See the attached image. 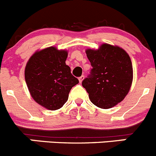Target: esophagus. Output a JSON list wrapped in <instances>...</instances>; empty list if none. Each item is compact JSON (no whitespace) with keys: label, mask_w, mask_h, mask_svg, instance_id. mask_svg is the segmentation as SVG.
Returning a JSON list of instances; mask_svg holds the SVG:
<instances>
[{"label":"esophagus","mask_w":156,"mask_h":156,"mask_svg":"<svg viewBox=\"0 0 156 156\" xmlns=\"http://www.w3.org/2000/svg\"><path fill=\"white\" fill-rule=\"evenodd\" d=\"M84 80V76H81L80 77H79V81H80V83H81L82 82H83V80Z\"/></svg>","instance_id":"34e87169"}]
</instances>
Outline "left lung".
Masks as SVG:
<instances>
[{
	"label": "left lung",
	"instance_id": "obj_1",
	"mask_svg": "<svg viewBox=\"0 0 156 156\" xmlns=\"http://www.w3.org/2000/svg\"><path fill=\"white\" fill-rule=\"evenodd\" d=\"M92 65L91 73L82 83L90 101L97 107L108 109L122 101L133 82L130 56L119 46L101 44L98 49H86Z\"/></svg>",
	"mask_w": 156,
	"mask_h": 156
}]
</instances>
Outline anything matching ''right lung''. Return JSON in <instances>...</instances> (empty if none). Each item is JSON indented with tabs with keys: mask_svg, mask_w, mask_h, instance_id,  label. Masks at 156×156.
<instances>
[{
	"mask_svg": "<svg viewBox=\"0 0 156 156\" xmlns=\"http://www.w3.org/2000/svg\"><path fill=\"white\" fill-rule=\"evenodd\" d=\"M68 51L51 46L35 51L28 61L25 80L32 98L44 108L60 109L79 80L66 65Z\"/></svg>",
	"mask_w": 156,
	"mask_h": 156,
	"instance_id": "right-lung-1",
	"label": "right lung"
}]
</instances>
